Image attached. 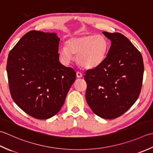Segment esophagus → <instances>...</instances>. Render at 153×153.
I'll return each mask as SVG.
<instances>
[{"label":"esophagus","instance_id":"34e87169","mask_svg":"<svg viewBox=\"0 0 153 153\" xmlns=\"http://www.w3.org/2000/svg\"><path fill=\"white\" fill-rule=\"evenodd\" d=\"M82 76V74L80 73V72H79V71H77V72H76V77L77 78H81Z\"/></svg>","mask_w":153,"mask_h":153}]
</instances>
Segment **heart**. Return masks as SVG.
<instances>
[{"instance_id":"heart-1","label":"heart","mask_w":153,"mask_h":153,"mask_svg":"<svg viewBox=\"0 0 153 153\" xmlns=\"http://www.w3.org/2000/svg\"><path fill=\"white\" fill-rule=\"evenodd\" d=\"M108 49L109 42L105 36L100 34L84 35L68 38L66 46L59 48V54L65 64L69 63L73 55H76V61L80 66L92 69L104 61Z\"/></svg>"}]
</instances>
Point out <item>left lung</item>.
Here are the masks:
<instances>
[{"mask_svg":"<svg viewBox=\"0 0 153 153\" xmlns=\"http://www.w3.org/2000/svg\"><path fill=\"white\" fill-rule=\"evenodd\" d=\"M102 33L111 46L102 64L86 72V100L96 115L111 120L123 114L137 100L144 65L141 53L123 34Z\"/></svg>","mask_w":153,"mask_h":153,"instance_id":"8db88e82","label":"left lung"}]
</instances>
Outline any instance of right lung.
<instances>
[{"mask_svg":"<svg viewBox=\"0 0 153 153\" xmlns=\"http://www.w3.org/2000/svg\"><path fill=\"white\" fill-rule=\"evenodd\" d=\"M60 38L56 33L32 30L9 53L7 71L13 100L27 114L39 120L60 111L76 72L59 61Z\"/></svg>","mask_w":153,"mask_h":153,"instance_id":"add662e5","label":"right lung"}]
</instances>
